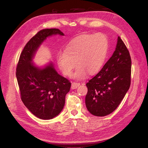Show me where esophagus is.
<instances>
[{
	"label": "esophagus",
	"mask_w": 148,
	"mask_h": 148,
	"mask_svg": "<svg viewBox=\"0 0 148 148\" xmlns=\"http://www.w3.org/2000/svg\"><path fill=\"white\" fill-rule=\"evenodd\" d=\"M80 83H77V82H73L71 84V88L72 89H76L78 86H80Z\"/></svg>",
	"instance_id": "esophagus-1"
}]
</instances>
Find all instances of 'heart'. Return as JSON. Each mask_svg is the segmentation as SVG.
Returning <instances> with one entry per match:
<instances>
[{"label": "heart", "instance_id": "obj_1", "mask_svg": "<svg viewBox=\"0 0 148 148\" xmlns=\"http://www.w3.org/2000/svg\"><path fill=\"white\" fill-rule=\"evenodd\" d=\"M108 51V41L102 34L94 35L84 34L75 38L57 57L61 71L66 76L73 74L76 79L84 78L87 73L90 75L97 73L102 68Z\"/></svg>", "mask_w": 148, "mask_h": 148}]
</instances>
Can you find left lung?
I'll use <instances>...</instances> for the list:
<instances>
[{"label": "left lung", "instance_id": "left-lung-1", "mask_svg": "<svg viewBox=\"0 0 148 148\" xmlns=\"http://www.w3.org/2000/svg\"><path fill=\"white\" fill-rule=\"evenodd\" d=\"M131 75L130 53L119 36L112 56L86 84L85 104L90 112L102 117L116 110L130 87Z\"/></svg>", "mask_w": 148, "mask_h": 148}]
</instances>
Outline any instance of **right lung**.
<instances>
[{
  "instance_id": "right-lung-1",
  "label": "right lung",
  "mask_w": 148,
  "mask_h": 148,
  "mask_svg": "<svg viewBox=\"0 0 148 148\" xmlns=\"http://www.w3.org/2000/svg\"><path fill=\"white\" fill-rule=\"evenodd\" d=\"M64 34L58 29H44L29 41L17 64L16 77L21 99L31 112L41 119H51L63 109L71 83L61 76L52 63L44 68L35 66L32 58L47 37Z\"/></svg>"
}]
</instances>
